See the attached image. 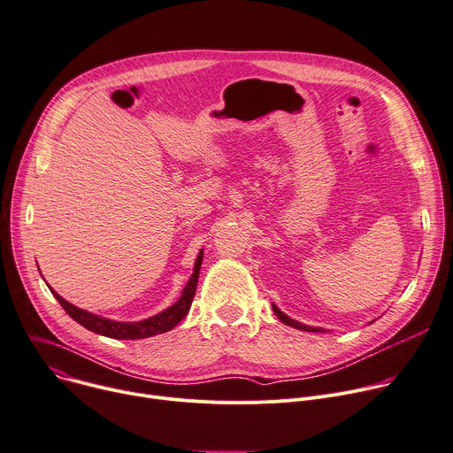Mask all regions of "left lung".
<instances>
[{
    "instance_id": "1",
    "label": "left lung",
    "mask_w": 453,
    "mask_h": 453,
    "mask_svg": "<svg viewBox=\"0 0 453 453\" xmlns=\"http://www.w3.org/2000/svg\"><path fill=\"white\" fill-rule=\"evenodd\" d=\"M273 311H274V314L278 316V319L281 321V323H285V325H291V326H295V328H300V331H307V333H325L323 328H319V326H309V325H303V323H300V321H295V319H291L289 316H285L274 303H273Z\"/></svg>"
}]
</instances>
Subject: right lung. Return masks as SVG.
I'll use <instances>...</instances> for the list:
<instances>
[{
  "mask_svg": "<svg viewBox=\"0 0 453 453\" xmlns=\"http://www.w3.org/2000/svg\"><path fill=\"white\" fill-rule=\"evenodd\" d=\"M202 253H198L196 262H195V269L191 278L188 280L182 296L166 311H162L148 319L137 321V323H128V321H113L108 318H101L97 314H92L88 311L79 309L72 303H68L65 298H61L56 291H52V295L56 296V300L61 303V307L66 311V314L75 319L79 325H83L88 331L106 336V338H113V340H142V338H150L155 334H162L168 333L172 328L188 314L195 291H196V281H198V273H200V265H202Z\"/></svg>",
  "mask_w": 453,
  "mask_h": 453,
  "instance_id": "right-lung-1",
  "label": "right lung"
}]
</instances>
